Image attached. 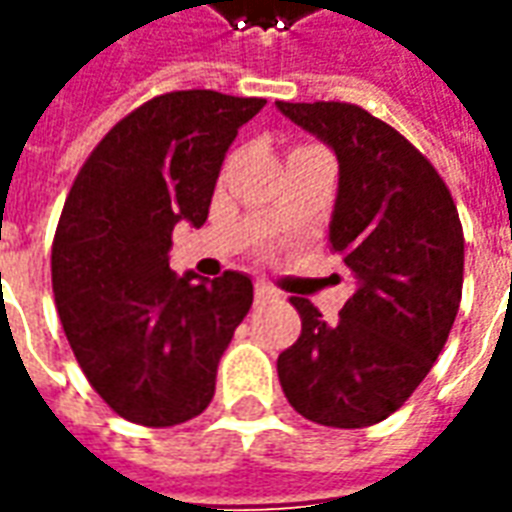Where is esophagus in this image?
Wrapping results in <instances>:
<instances>
[{
    "label": "esophagus",
    "instance_id": "34e87169",
    "mask_svg": "<svg viewBox=\"0 0 512 512\" xmlns=\"http://www.w3.org/2000/svg\"><path fill=\"white\" fill-rule=\"evenodd\" d=\"M256 301H267V298H273V295H276V292L270 290V287H267V284H262V281H259V284H256Z\"/></svg>",
    "mask_w": 512,
    "mask_h": 512
}]
</instances>
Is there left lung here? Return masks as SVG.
<instances>
[{
	"mask_svg": "<svg viewBox=\"0 0 512 512\" xmlns=\"http://www.w3.org/2000/svg\"><path fill=\"white\" fill-rule=\"evenodd\" d=\"M276 105L337 153L329 248L357 278L334 326L290 298L301 337L281 351L278 379L315 424L373 426L415 393L449 340L463 298L460 214L432 161L379 116L351 102Z\"/></svg>",
	"mask_w": 512,
	"mask_h": 512,
	"instance_id": "obj_1",
	"label": "left lung"
}]
</instances>
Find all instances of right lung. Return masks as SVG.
Listing matches in <instances>:
<instances>
[{
  "label": "right lung",
  "mask_w": 512,
  "mask_h": 512,
  "mask_svg": "<svg viewBox=\"0 0 512 512\" xmlns=\"http://www.w3.org/2000/svg\"><path fill=\"white\" fill-rule=\"evenodd\" d=\"M262 97L167 91L102 136L52 242V290L88 384L130 424L175 426L214 398L217 365L253 303L242 273L175 276L172 228L209 217L236 130Z\"/></svg>",
  "instance_id": "add662e5"
}]
</instances>
